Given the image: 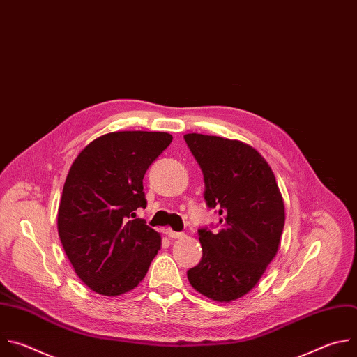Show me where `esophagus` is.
<instances>
[{"label":"esophagus","instance_id":"obj_1","mask_svg":"<svg viewBox=\"0 0 357 357\" xmlns=\"http://www.w3.org/2000/svg\"><path fill=\"white\" fill-rule=\"evenodd\" d=\"M166 234H167V236H169L170 239H181V238L185 236L184 234H181V232H174V231H167Z\"/></svg>","mask_w":357,"mask_h":357}]
</instances>
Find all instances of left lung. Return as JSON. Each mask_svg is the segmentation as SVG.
Instances as JSON below:
<instances>
[{"mask_svg":"<svg viewBox=\"0 0 357 357\" xmlns=\"http://www.w3.org/2000/svg\"><path fill=\"white\" fill-rule=\"evenodd\" d=\"M205 181V201L221 229H199L201 261L187 271L204 297L231 303L255 289L275 257L286 221L284 199L264 158L241 140L184 135Z\"/></svg>","mask_w":357,"mask_h":357,"instance_id":"left-lung-1","label":"left lung"}]
</instances>
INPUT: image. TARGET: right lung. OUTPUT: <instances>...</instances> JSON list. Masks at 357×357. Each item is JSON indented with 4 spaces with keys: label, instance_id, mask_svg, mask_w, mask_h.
<instances>
[{
    "label": "right lung",
    "instance_id": "1",
    "mask_svg": "<svg viewBox=\"0 0 357 357\" xmlns=\"http://www.w3.org/2000/svg\"><path fill=\"white\" fill-rule=\"evenodd\" d=\"M167 132H109L71 165L57 211V232L79 278L97 294H125L145 278L160 234L136 218L146 206L144 176L170 145Z\"/></svg>",
    "mask_w": 357,
    "mask_h": 357
}]
</instances>
